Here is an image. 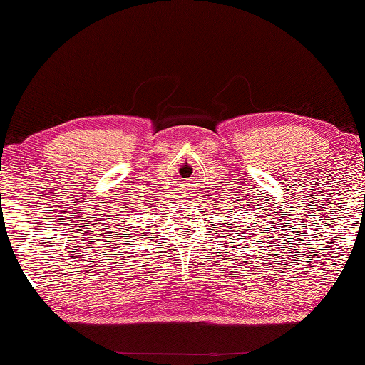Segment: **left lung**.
<instances>
[{"label": "left lung", "mask_w": 365, "mask_h": 365, "mask_svg": "<svg viewBox=\"0 0 365 365\" xmlns=\"http://www.w3.org/2000/svg\"><path fill=\"white\" fill-rule=\"evenodd\" d=\"M228 225H230V224H228Z\"/></svg>", "instance_id": "left-lung-1"}]
</instances>
